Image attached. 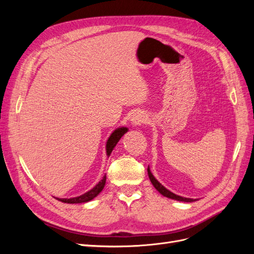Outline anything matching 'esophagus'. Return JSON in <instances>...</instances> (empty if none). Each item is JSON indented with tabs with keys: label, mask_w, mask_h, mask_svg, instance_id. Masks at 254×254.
<instances>
[{
	"label": "esophagus",
	"mask_w": 254,
	"mask_h": 254,
	"mask_svg": "<svg viewBox=\"0 0 254 254\" xmlns=\"http://www.w3.org/2000/svg\"><path fill=\"white\" fill-rule=\"evenodd\" d=\"M146 121H147V115L144 114L143 112H136L131 118V124L133 126H140L146 123Z\"/></svg>",
	"instance_id": "34e87169"
}]
</instances>
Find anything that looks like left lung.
I'll return each instance as SVG.
<instances>
[{
    "label": "left lung",
    "mask_w": 254,
    "mask_h": 254,
    "mask_svg": "<svg viewBox=\"0 0 254 254\" xmlns=\"http://www.w3.org/2000/svg\"><path fill=\"white\" fill-rule=\"evenodd\" d=\"M147 172H148V177H149V180L150 182L152 183V186L156 188V190L159 191L160 194H162L163 196L167 197V198H172V199H175V200H178V201H184V202H193L195 201V199H190V198H186V197H181V196H178L176 195L174 193H172L171 190H168L167 189H165L162 184H161L155 177H153V175L151 174L150 172V168L148 166L147 168Z\"/></svg>",
    "instance_id": "left-lung-1"
}]
</instances>
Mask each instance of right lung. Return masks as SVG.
<instances>
[{
  "mask_svg": "<svg viewBox=\"0 0 254 254\" xmlns=\"http://www.w3.org/2000/svg\"><path fill=\"white\" fill-rule=\"evenodd\" d=\"M128 131V128L126 127H121V128H118L115 129L114 131L111 133V135L109 136L108 141H107V144H106V151H107V156H110V153L112 152L113 148L115 147V145L118 144V142L120 141L121 137L124 135L126 132ZM106 184V175L103 177V179L99 181L96 186L90 190L89 191H87V193H84L83 195H80L78 197H74V198H57L58 200H60L61 202H64V203H81V202H88L90 200H92V199L95 198L101 191L103 190L104 187Z\"/></svg>",
  "mask_w": 254,
  "mask_h": 254,
  "instance_id": "add662e5",
  "label": "right lung"
}]
</instances>
